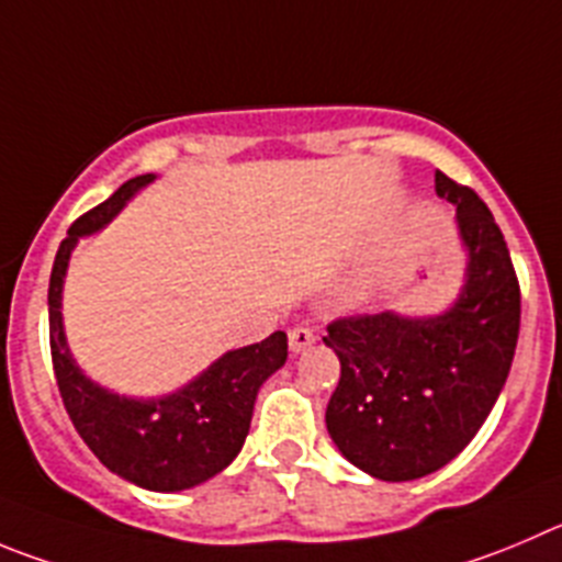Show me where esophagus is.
Here are the masks:
<instances>
[{
  "label": "esophagus",
  "mask_w": 562,
  "mask_h": 562,
  "mask_svg": "<svg viewBox=\"0 0 562 562\" xmlns=\"http://www.w3.org/2000/svg\"><path fill=\"white\" fill-rule=\"evenodd\" d=\"M288 344H291V352H305V349L316 344V333L311 327H293L288 333Z\"/></svg>",
  "instance_id": "esophagus-1"
}]
</instances>
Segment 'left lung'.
Instances as JSON below:
<instances>
[{"instance_id":"8db88e82","label":"left lung","mask_w":562,"mask_h":562,"mask_svg":"<svg viewBox=\"0 0 562 562\" xmlns=\"http://www.w3.org/2000/svg\"><path fill=\"white\" fill-rule=\"evenodd\" d=\"M435 191L458 207L469 255L458 302L429 318H338L324 335L340 360L329 438L385 482L432 474L469 447L505 387L521 324V288L494 213L440 171Z\"/></svg>"}]
</instances>
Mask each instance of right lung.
I'll use <instances>...</instances> for the list:
<instances>
[{
  "label": "right lung",
  "mask_w": 562,
  "mask_h": 562,
  "mask_svg": "<svg viewBox=\"0 0 562 562\" xmlns=\"http://www.w3.org/2000/svg\"><path fill=\"white\" fill-rule=\"evenodd\" d=\"M155 175H140L86 216L60 240L49 277V346L57 391L68 418L88 449L113 474L146 491H186L216 476L238 458L249 435L257 391L288 360V335L271 333L260 344L222 355L207 371L160 400H127L88 380L68 352L63 333V280L68 257L82 235L113 222V216Z\"/></svg>",
  "instance_id": "add662e5"
}]
</instances>
